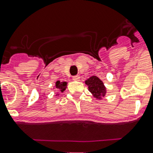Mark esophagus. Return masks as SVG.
Instances as JSON below:
<instances>
[{
    "label": "esophagus",
    "instance_id": "obj_1",
    "mask_svg": "<svg viewBox=\"0 0 153 153\" xmlns=\"http://www.w3.org/2000/svg\"><path fill=\"white\" fill-rule=\"evenodd\" d=\"M73 80L74 81H80V76L79 75H76V76L73 77Z\"/></svg>",
    "mask_w": 153,
    "mask_h": 153
}]
</instances>
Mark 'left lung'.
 Segmentation results:
<instances>
[{"label":"left lung","mask_w":153,"mask_h":153,"mask_svg":"<svg viewBox=\"0 0 153 153\" xmlns=\"http://www.w3.org/2000/svg\"><path fill=\"white\" fill-rule=\"evenodd\" d=\"M85 83L88 85L89 91L94 97H96L97 100H102V98L105 97L107 93L106 87L104 82L97 76H91L85 80Z\"/></svg>","instance_id":"8db88e82"}]
</instances>
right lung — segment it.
Returning <instances> with one entry per match:
<instances>
[{
  "label": "right lung",
  "mask_w": 153,
  "mask_h": 153,
  "mask_svg": "<svg viewBox=\"0 0 153 153\" xmlns=\"http://www.w3.org/2000/svg\"><path fill=\"white\" fill-rule=\"evenodd\" d=\"M67 85H68V82H60V81L58 80L55 83V86H54V88L58 89V91L63 93V92L66 89V88H67ZM57 95H59V94H57L56 96Z\"/></svg>",
  "instance_id": "add662e5"
}]
</instances>
